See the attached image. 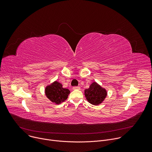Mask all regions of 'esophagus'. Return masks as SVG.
I'll use <instances>...</instances> for the list:
<instances>
[{
  "mask_svg": "<svg viewBox=\"0 0 152 152\" xmlns=\"http://www.w3.org/2000/svg\"><path fill=\"white\" fill-rule=\"evenodd\" d=\"M73 90H80V88L79 87V86H74V87H73Z\"/></svg>",
  "mask_w": 152,
  "mask_h": 152,
  "instance_id": "1",
  "label": "esophagus"
}]
</instances>
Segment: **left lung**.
I'll return each instance as SVG.
<instances>
[{
	"label": "left lung",
	"mask_w": 152,
	"mask_h": 152,
	"mask_svg": "<svg viewBox=\"0 0 152 152\" xmlns=\"http://www.w3.org/2000/svg\"><path fill=\"white\" fill-rule=\"evenodd\" d=\"M107 91L105 88L97 83L96 82H93L88 89L84 91V94L87 101L93 104L99 105L101 104L107 96Z\"/></svg>",
	"instance_id": "left-lung-1"
}]
</instances>
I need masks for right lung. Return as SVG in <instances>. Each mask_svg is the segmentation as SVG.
Masks as SVG:
<instances>
[{"label": "right lung", "instance_id": "add662e5", "mask_svg": "<svg viewBox=\"0 0 152 152\" xmlns=\"http://www.w3.org/2000/svg\"><path fill=\"white\" fill-rule=\"evenodd\" d=\"M46 97L52 102L59 104L67 99L70 91L62 87V85L57 80L48 85L45 88Z\"/></svg>", "mask_w": 152, "mask_h": 152}]
</instances>
